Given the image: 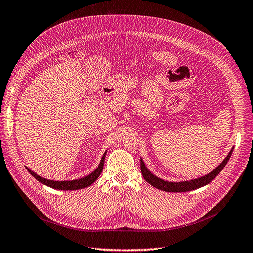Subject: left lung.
Segmentation results:
<instances>
[{"label":"left lung","mask_w":253,"mask_h":253,"mask_svg":"<svg viewBox=\"0 0 253 253\" xmlns=\"http://www.w3.org/2000/svg\"><path fill=\"white\" fill-rule=\"evenodd\" d=\"M232 151H233V147L231 148L228 156L223 159L218 167L214 169L211 172H209V174H207L205 176H201L196 179L186 180V181H179V182L172 181L171 182V181H167V180H163L161 178L155 176L153 172H151L146 168V165H145V163H144L142 158H141V171H142V175H143L144 179H145L150 185L156 187V189H159V190L164 191V192H174V193L189 192V191L199 189V187H203V186L210 183L212 180H214L215 177L219 174V172L223 169V168H225V165L229 161L231 155H232Z\"/></svg>","instance_id":"left-lung-1"}]
</instances>
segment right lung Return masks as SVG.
Masks as SVG:
<instances>
[{
    "label": "right lung",
    "mask_w": 253,
    "mask_h": 253,
    "mask_svg": "<svg viewBox=\"0 0 253 253\" xmlns=\"http://www.w3.org/2000/svg\"><path fill=\"white\" fill-rule=\"evenodd\" d=\"M107 151H105V154L103 155L102 159H100V162L98 164V167L95 170H93L91 174H89L88 176L83 177L81 179H74V180H66V181H54V180H48L45 178H42L41 176L35 174V172L30 169L28 168H26V169L30 171V174L38 180L39 182H41L42 184L47 185L52 189H56V190H61V191H74V190H81V189H84V187L90 186L92 183H94L97 178L100 176L104 169V162H105V157H106Z\"/></svg>",
    "instance_id": "add662e5"
}]
</instances>
